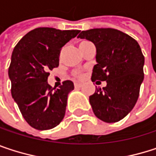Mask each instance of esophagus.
<instances>
[{"mask_svg": "<svg viewBox=\"0 0 156 156\" xmlns=\"http://www.w3.org/2000/svg\"><path fill=\"white\" fill-rule=\"evenodd\" d=\"M74 86H75V87H82V83L76 82V83L74 84Z\"/></svg>", "mask_w": 156, "mask_h": 156, "instance_id": "34e87169", "label": "esophagus"}]
</instances>
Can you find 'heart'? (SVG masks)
Listing matches in <instances>:
<instances>
[{"mask_svg": "<svg viewBox=\"0 0 156 156\" xmlns=\"http://www.w3.org/2000/svg\"><path fill=\"white\" fill-rule=\"evenodd\" d=\"M88 41H82L80 44H79V48L82 47V46H84L85 44H87ZM73 76H75L76 78H83V73L81 72V71H78V70H76V71H74L73 72Z\"/></svg>", "mask_w": 156, "mask_h": 156, "instance_id": "1", "label": "heart"}]
</instances>
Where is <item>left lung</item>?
I'll return each instance as SVG.
<instances>
[{"label":"left lung","instance_id":"left-lung-1","mask_svg":"<svg viewBox=\"0 0 156 156\" xmlns=\"http://www.w3.org/2000/svg\"><path fill=\"white\" fill-rule=\"evenodd\" d=\"M78 38L92 41L97 48L92 82L107 81V87L96 88L89 97L93 112L104 122H118L139 97L144 63L140 46L131 36L112 28L82 30Z\"/></svg>","mask_w":156,"mask_h":156}]
</instances>
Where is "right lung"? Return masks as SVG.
<instances>
[{
	"instance_id": "right-lung-1",
	"label": "right lung",
	"mask_w": 156,
	"mask_h": 156,
	"mask_svg": "<svg viewBox=\"0 0 156 156\" xmlns=\"http://www.w3.org/2000/svg\"><path fill=\"white\" fill-rule=\"evenodd\" d=\"M79 31L37 28L22 37L12 51L9 67L12 96L26 122L35 129H51L64 118L74 84L65 80L56 88L48 84V78L58 67L62 47Z\"/></svg>"
}]
</instances>
